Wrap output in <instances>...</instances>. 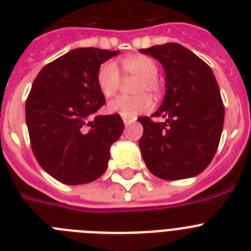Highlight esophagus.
<instances>
[{
    "mask_svg": "<svg viewBox=\"0 0 251 251\" xmlns=\"http://www.w3.org/2000/svg\"><path fill=\"white\" fill-rule=\"evenodd\" d=\"M123 122H124V126H126V127H128V126H129V124L132 123L133 121H130V119H126V118H124Z\"/></svg>",
    "mask_w": 251,
    "mask_h": 251,
    "instance_id": "1",
    "label": "esophagus"
}]
</instances>
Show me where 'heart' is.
I'll return each mask as SVG.
<instances>
[{
  "instance_id": "b5f03b06",
  "label": "heart",
  "mask_w": 251,
  "mask_h": 251,
  "mask_svg": "<svg viewBox=\"0 0 251 251\" xmlns=\"http://www.w3.org/2000/svg\"><path fill=\"white\" fill-rule=\"evenodd\" d=\"M122 65L127 76L139 79L134 85V93H137V95L119 97L109 101L106 108L108 112L119 114L122 118L134 119L137 115L152 109V99L146 93L150 92L152 94L158 93L159 84L157 81L158 66L154 63V60L145 55L124 57L122 60ZM97 83L99 90L105 98L114 97L118 93L122 84V76L117 64L113 61H105L101 64L97 74Z\"/></svg>"
}]
</instances>
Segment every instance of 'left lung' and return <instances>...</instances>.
<instances>
[{
  "instance_id": "1",
  "label": "left lung",
  "mask_w": 251,
  "mask_h": 251,
  "mask_svg": "<svg viewBox=\"0 0 251 251\" xmlns=\"http://www.w3.org/2000/svg\"><path fill=\"white\" fill-rule=\"evenodd\" d=\"M163 66L166 94L143 126L139 139L148 170L162 179H182L200 175L214 158L224 127L220 89L211 68L185 46L176 43L141 49Z\"/></svg>"
}]
</instances>
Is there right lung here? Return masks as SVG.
Wrapping results in <instances>:
<instances>
[{"label": "right lung", "mask_w": 251, "mask_h": 251, "mask_svg": "<svg viewBox=\"0 0 251 251\" xmlns=\"http://www.w3.org/2000/svg\"><path fill=\"white\" fill-rule=\"evenodd\" d=\"M118 52L74 49L44 66L32 84L26 100L31 148L39 165L65 185L99 178L122 136L121 115H95L105 104L97 74Z\"/></svg>", "instance_id": "right-lung-1"}]
</instances>
